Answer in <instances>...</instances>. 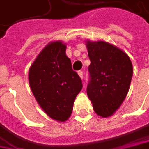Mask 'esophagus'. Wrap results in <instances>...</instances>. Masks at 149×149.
I'll return each instance as SVG.
<instances>
[{"label": "esophagus", "mask_w": 149, "mask_h": 149, "mask_svg": "<svg viewBox=\"0 0 149 149\" xmlns=\"http://www.w3.org/2000/svg\"><path fill=\"white\" fill-rule=\"evenodd\" d=\"M77 73H78L79 77H80L81 78H83V77H84V72H83V71H78V72H77Z\"/></svg>", "instance_id": "34e87169"}]
</instances>
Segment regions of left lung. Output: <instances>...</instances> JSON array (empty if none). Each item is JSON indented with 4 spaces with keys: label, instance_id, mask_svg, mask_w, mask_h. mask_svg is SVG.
I'll use <instances>...</instances> for the list:
<instances>
[{
    "label": "left lung",
    "instance_id": "obj_1",
    "mask_svg": "<svg viewBox=\"0 0 149 149\" xmlns=\"http://www.w3.org/2000/svg\"><path fill=\"white\" fill-rule=\"evenodd\" d=\"M89 81L87 94L94 111L103 118L113 115L125 101L133 75L129 56L106 42H87Z\"/></svg>",
    "mask_w": 149,
    "mask_h": 149
}]
</instances>
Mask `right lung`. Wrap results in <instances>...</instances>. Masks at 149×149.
<instances>
[{"label":"right lung","instance_id":"add662e5","mask_svg":"<svg viewBox=\"0 0 149 149\" xmlns=\"http://www.w3.org/2000/svg\"><path fill=\"white\" fill-rule=\"evenodd\" d=\"M65 48L61 42L49 43L29 71V82L36 100L50 118L61 122L71 116L76 96L83 88Z\"/></svg>","mask_w":149,"mask_h":149}]
</instances>
